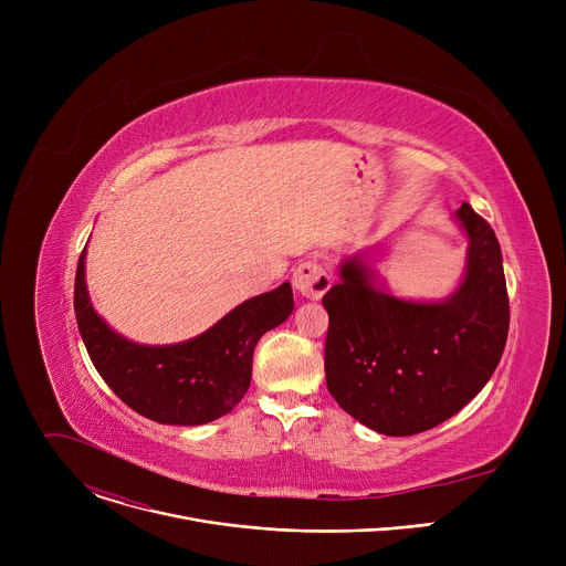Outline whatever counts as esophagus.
<instances>
[{
	"instance_id": "esophagus-1",
	"label": "esophagus",
	"mask_w": 566,
	"mask_h": 566,
	"mask_svg": "<svg viewBox=\"0 0 566 566\" xmlns=\"http://www.w3.org/2000/svg\"><path fill=\"white\" fill-rule=\"evenodd\" d=\"M295 291L306 300H319L332 286V275L319 262H302L293 273Z\"/></svg>"
}]
</instances>
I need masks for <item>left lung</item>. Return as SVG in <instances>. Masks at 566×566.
Listing matches in <instances>:
<instances>
[{
	"label": "left lung",
	"instance_id": "8db88e82",
	"mask_svg": "<svg viewBox=\"0 0 566 566\" xmlns=\"http://www.w3.org/2000/svg\"><path fill=\"white\" fill-rule=\"evenodd\" d=\"M454 219L468 251L448 297L391 295L365 251L340 262V282L322 297L327 387L374 432L410 437L448 421L491 380L504 354L511 313L500 241L468 203Z\"/></svg>",
	"mask_w": 566,
	"mask_h": 566
}]
</instances>
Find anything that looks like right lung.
I'll use <instances>...</instances> for the list:
<instances>
[{"label":"right lung","instance_id":"right-lung-1","mask_svg":"<svg viewBox=\"0 0 566 566\" xmlns=\"http://www.w3.org/2000/svg\"><path fill=\"white\" fill-rule=\"evenodd\" d=\"M87 247L75 271L73 308L90 358L127 406L166 426H203L244 398L260 338L293 313V291L277 289L237 304L214 325L184 343L138 345L96 313L85 280Z\"/></svg>","mask_w":566,"mask_h":566}]
</instances>
